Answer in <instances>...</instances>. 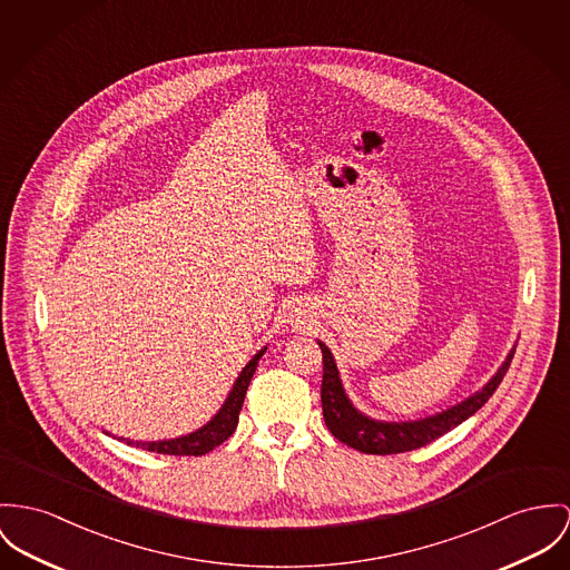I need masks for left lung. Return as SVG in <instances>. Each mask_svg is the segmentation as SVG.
Returning a JSON list of instances; mask_svg holds the SVG:
<instances>
[{"instance_id": "1", "label": "left lung", "mask_w": 570, "mask_h": 570, "mask_svg": "<svg viewBox=\"0 0 570 570\" xmlns=\"http://www.w3.org/2000/svg\"><path fill=\"white\" fill-rule=\"evenodd\" d=\"M318 347L323 353L321 403H323V419L327 430L347 446H353L362 453H373V455H391V453H403V451L425 446L432 440L440 439L442 434L458 428L469 416H473L499 389L517 350L514 347L508 353L505 362L499 366L494 377L483 386L482 391L471 394L462 403L428 419L407 421V423H384V421H373L353 407L350 396L343 389L332 351L327 350L321 341H318Z\"/></svg>"}]
</instances>
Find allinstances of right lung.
I'll use <instances>...</instances> for the list:
<instances>
[{"label":"right lung","instance_id":"obj_1","mask_svg":"<svg viewBox=\"0 0 570 570\" xmlns=\"http://www.w3.org/2000/svg\"><path fill=\"white\" fill-rule=\"evenodd\" d=\"M264 350L258 351L249 364L240 371L236 384L232 386V393L225 399L223 407L215 414V419L210 423H206L202 430L188 434V436H181V439L174 440H158V442H136V446H142L147 451H154V453H163V455H206L208 451H213L215 446H219L220 442L229 439L238 425V414H240V407H243V401H245V394L249 389V382L256 373V366H258V360L263 357ZM128 444H131V440H128Z\"/></svg>","mask_w":570,"mask_h":570}]
</instances>
